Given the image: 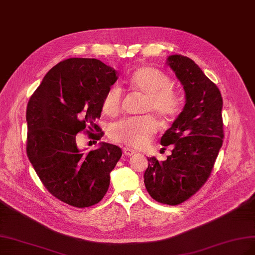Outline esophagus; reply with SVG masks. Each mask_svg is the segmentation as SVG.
<instances>
[{
	"instance_id": "34e87169",
	"label": "esophagus",
	"mask_w": 255,
	"mask_h": 255,
	"mask_svg": "<svg viewBox=\"0 0 255 255\" xmlns=\"http://www.w3.org/2000/svg\"><path fill=\"white\" fill-rule=\"evenodd\" d=\"M136 152L134 151V150H132V149H130V148H124V154L125 155H127V156H131V155H133V154H135Z\"/></svg>"
}]
</instances>
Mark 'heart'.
Here are the masks:
<instances>
[{"label": "heart", "instance_id": "b5f03b06", "mask_svg": "<svg viewBox=\"0 0 255 255\" xmlns=\"http://www.w3.org/2000/svg\"><path fill=\"white\" fill-rule=\"evenodd\" d=\"M129 84L146 96L144 111H153L163 119L170 118L175 113L176 97L170 89L171 80L164 71L152 66H143L131 74ZM121 103L122 90L117 85H113L104 94L103 112L108 117L117 116L121 109ZM156 129V122L152 117L129 118L112 124L109 135L116 142L124 143L129 147L142 148L147 145Z\"/></svg>", "mask_w": 255, "mask_h": 255}]
</instances>
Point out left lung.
Returning a JSON list of instances; mask_svg holds the SVG:
<instances>
[{
    "label": "left lung",
    "instance_id": "1",
    "mask_svg": "<svg viewBox=\"0 0 255 255\" xmlns=\"http://www.w3.org/2000/svg\"><path fill=\"white\" fill-rule=\"evenodd\" d=\"M166 64L185 91V106L163 134L161 144L172 145L166 161L147 157L144 183L158 203L175 206L200 190L209 177L223 145L222 94L191 59L169 55Z\"/></svg>",
    "mask_w": 255,
    "mask_h": 255
}]
</instances>
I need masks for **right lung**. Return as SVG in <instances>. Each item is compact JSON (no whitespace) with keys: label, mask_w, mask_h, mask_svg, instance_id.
Segmentation results:
<instances>
[{"label":"right lung","mask_w":255,"mask_h":255,"mask_svg":"<svg viewBox=\"0 0 255 255\" xmlns=\"http://www.w3.org/2000/svg\"><path fill=\"white\" fill-rule=\"evenodd\" d=\"M118 78L119 72L100 60L67 59L46 73L28 102V158L47 190L78 208L103 199L122 156L119 146L101 142L87 151L75 140L87 127L90 137L101 139L96 121L104 94ZM94 130L98 133L91 134Z\"/></svg>","instance_id":"right-lung-1"}]
</instances>
